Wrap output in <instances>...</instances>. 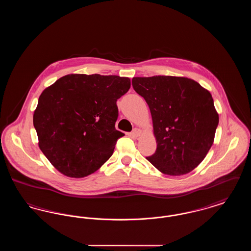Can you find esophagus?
Listing matches in <instances>:
<instances>
[{
  "instance_id": "1",
  "label": "esophagus",
  "mask_w": 251,
  "mask_h": 251,
  "mask_svg": "<svg viewBox=\"0 0 251 251\" xmlns=\"http://www.w3.org/2000/svg\"><path fill=\"white\" fill-rule=\"evenodd\" d=\"M141 132L142 131L140 130V129H138V128H135L132 132H131V134L134 136V137H138L140 134H141Z\"/></svg>"
}]
</instances>
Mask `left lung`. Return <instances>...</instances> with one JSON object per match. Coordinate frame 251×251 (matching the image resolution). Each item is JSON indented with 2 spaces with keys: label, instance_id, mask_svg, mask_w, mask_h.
Masks as SVG:
<instances>
[{
  "label": "left lung",
  "instance_id": "obj_1",
  "mask_svg": "<svg viewBox=\"0 0 251 251\" xmlns=\"http://www.w3.org/2000/svg\"><path fill=\"white\" fill-rule=\"evenodd\" d=\"M131 83L152 119L157 149L147 160L166 175L191 172L215 140L219 117L211 93L186 77H133Z\"/></svg>",
  "mask_w": 251,
  "mask_h": 251
}]
</instances>
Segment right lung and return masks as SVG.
I'll use <instances>...</instances> for the list:
<instances>
[{
	"label": "right lung",
	"instance_id": "obj_1",
	"mask_svg": "<svg viewBox=\"0 0 251 251\" xmlns=\"http://www.w3.org/2000/svg\"><path fill=\"white\" fill-rule=\"evenodd\" d=\"M131 87L128 77L69 74L39 96L33 122L38 147L65 176L84 178L112 156L118 139L117 100Z\"/></svg>",
	"mask_w": 251,
	"mask_h": 251
}]
</instances>
